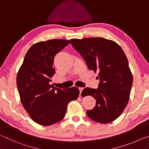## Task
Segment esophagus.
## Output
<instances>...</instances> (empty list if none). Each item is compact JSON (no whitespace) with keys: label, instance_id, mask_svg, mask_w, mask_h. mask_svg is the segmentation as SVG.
I'll return each instance as SVG.
<instances>
[{"label":"esophagus","instance_id":"esophagus-1","mask_svg":"<svg viewBox=\"0 0 149 149\" xmlns=\"http://www.w3.org/2000/svg\"><path fill=\"white\" fill-rule=\"evenodd\" d=\"M79 91H80V94H81V92H82V91H83V88L80 87V88H79Z\"/></svg>","mask_w":149,"mask_h":149}]
</instances>
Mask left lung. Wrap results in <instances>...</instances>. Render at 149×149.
<instances>
[{
  "label": "left lung",
  "mask_w": 149,
  "mask_h": 149,
  "mask_svg": "<svg viewBox=\"0 0 149 149\" xmlns=\"http://www.w3.org/2000/svg\"><path fill=\"white\" fill-rule=\"evenodd\" d=\"M70 43L90 70L98 73L97 89L85 88L82 96H92L96 106L87 116L96 122L108 123L122 113L130 98L133 76L125 53L115 41L102 38L72 39Z\"/></svg>",
  "instance_id": "1"
}]
</instances>
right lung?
Instances as JSON below:
<instances>
[{"label": "right lung", "mask_w": 149, "mask_h": 149, "mask_svg": "<svg viewBox=\"0 0 149 149\" xmlns=\"http://www.w3.org/2000/svg\"><path fill=\"white\" fill-rule=\"evenodd\" d=\"M69 43L65 40L35 43L27 52L17 74L22 104L33 121L40 125L48 126L61 121L68 104L79 96L77 87L61 90L49 84L55 72V56Z\"/></svg>", "instance_id": "add662e5"}]
</instances>
